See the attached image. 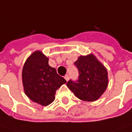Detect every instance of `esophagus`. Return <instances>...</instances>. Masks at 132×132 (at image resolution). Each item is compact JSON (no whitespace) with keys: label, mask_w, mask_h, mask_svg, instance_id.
Returning <instances> with one entry per match:
<instances>
[{"label":"esophagus","mask_w":132,"mask_h":132,"mask_svg":"<svg viewBox=\"0 0 132 132\" xmlns=\"http://www.w3.org/2000/svg\"><path fill=\"white\" fill-rule=\"evenodd\" d=\"M64 78H65V79H66V81H68V80H69V76L68 74H66V75H65Z\"/></svg>","instance_id":"34e87169"}]
</instances>
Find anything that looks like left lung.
Masks as SVG:
<instances>
[{
  "instance_id": "obj_1",
  "label": "left lung",
  "mask_w": 132,
  "mask_h": 132,
  "mask_svg": "<svg viewBox=\"0 0 132 132\" xmlns=\"http://www.w3.org/2000/svg\"><path fill=\"white\" fill-rule=\"evenodd\" d=\"M74 64L79 70V79L69 80L67 87L81 100L93 102L99 99L108 85L106 68L92 53L79 56Z\"/></svg>"
}]
</instances>
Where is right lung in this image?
Instances as JSON below:
<instances>
[{"mask_svg":"<svg viewBox=\"0 0 132 132\" xmlns=\"http://www.w3.org/2000/svg\"><path fill=\"white\" fill-rule=\"evenodd\" d=\"M48 60L42 51H35L26 60L22 69L25 95L43 106L54 101L56 90L66 82L55 68L49 66Z\"/></svg>","mask_w":132,"mask_h":132,"instance_id":"add662e5","label":"right lung"}]
</instances>
